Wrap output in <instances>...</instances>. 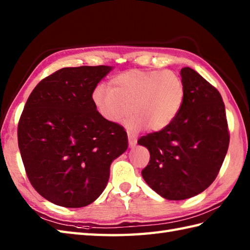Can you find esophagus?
Masks as SVG:
<instances>
[{
  "label": "esophagus",
  "instance_id": "esophagus-1",
  "mask_svg": "<svg viewBox=\"0 0 250 250\" xmlns=\"http://www.w3.org/2000/svg\"><path fill=\"white\" fill-rule=\"evenodd\" d=\"M128 140H129V145L131 147H133V146L136 145V143H137L136 137L134 135H132L130 132H128Z\"/></svg>",
  "mask_w": 250,
  "mask_h": 250
}]
</instances>
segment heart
Instances as JSON below:
<instances>
[{
	"mask_svg": "<svg viewBox=\"0 0 250 250\" xmlns=\"http://www.w3.org/2000/svg\"><path fill=\"white\" fill-rule=\"evenodd\" d=\"M92 101L99 114L110 124H120L130 114L132 130L167 129L177 118L185 101V86L172 71L131 70L110 81V89L98 86Z\"/></svg>",
	"mask_w": 250,
	"mask_h": 250,
	"instance_id": "heart-1",
	"label": "heart"
}]
</instances>
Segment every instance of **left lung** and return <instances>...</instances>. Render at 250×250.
Instances as JSON below:
<instances>
[{"instance_id": "8db88e82", "label": "left lung", "mask_w": 250, "mask_h": 250, "mask_svg": "<svg viewBox=\"0 0 250 250\" xmlns=\"http://www.w3.org/2000/svg\"><path fill=\"white\" fill-rule=\"evenodd\" d=\"M185 101L177 118L162 131L137 141L150 160L143 178L167 200H185L208 188L230 143L225 103L213 84L190 67L180 71Z\"/></svg>"}]
</instances>
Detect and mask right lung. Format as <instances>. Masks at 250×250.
I'll return each instance as SVG.
<instances>
[{"mask_svg": "<svg viewBox=\"0 0 250 250\" xmlns=\"http://www.w3.org/2000/svg\"><path fill=\"white\" fill-rule=\"evenodd\" d=\"M110 66L63 67L37 83L18 124V146L31 185L63 207H83L103 192L109 167L128 148L124 126L95 108L93 90Z\"/></svg>", "mask_w": 250, "mask_h": 250, "instance_id": "obj_1", "label": "right lung"}]
</instances>
